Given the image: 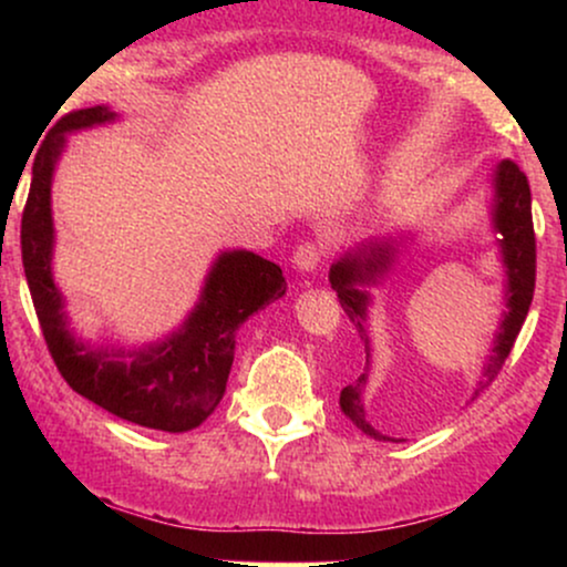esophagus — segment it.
I'll use <instances>...</instances> for the list:
<instances>
[{"label":"esophagus","mask_w":567,"mask_h":567,"mask_svg":"<svg viewBox=\"0 0 567 567\" xmlns=\"http://www.w3.org/2000/svg\"><path fill=\"white\" fill-rule=\"evenodd\" d=\"M322 261V250L320 245L315 243H303L296 247V252H292V266H296L298 271H315L317 266Z\"/></svg>","instance_id":"obj_1"}]
</instances>
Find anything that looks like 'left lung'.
I'll return each mask as SVG.
<instances>
[{"mask_svg":"<svg viewBox=\"0 0 567 567\" xmlns=\"http://www.w3.org/2000/svg\"><path fill=\"white\" fill-rule=\"evenodd\" d=\"M493 229L498 234L501 261L506 269V311L504 320L498 324V333L493 338V349L487 362L480 373L477 389L480 394L493 383L498 370L504 368L506 357L517 341L519 328H523L525 317H528L533 288H536V234H533V216H530V186L525 173L514 165L512 159H504L493 171ZM400 245L394 239H379V243H365L357 250H349L341 261L330 266V285L338 292L343 311L351 324L360 333L365 343V365L370 368V336H368V306L370 290L379 285V279L392 269L396 261ZM368 368L354 383H349L341 392V410L343 415L357 429L373 440H392L381 434L379 429L370 426L365 419V405H362V389L368 383ZM394 442V440H392Z\"/></svg>","mask_w":567,"mask_h":567,"instance_id":"8db88e82","label":"left lung"}]
</instances>
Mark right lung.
<instances>
[{"label": "right lung", "instance_id": "add662e5", "mask_svg": "<svg viewBox=\"0 0 567 567\" xmlns=\"http://www.w3.org/2000/svg\"><path fill=\"white\" fill-rule=\"evenodd\" d=\"M116 114L106 106L80 109L55 122L31 167V188L21 220L23 271L42 336L61 375L116 419L159 432H188L218 408L234 362V333L247 317L285 296L277 264L250 250L220 252L205 279L199 303L165 341L143 349H95L69 330L63 296L53 279V186L55 162L66 133L106 125Z\"/></svg>", "mask_w": 567, "mask_h": 567}]
</instances>
